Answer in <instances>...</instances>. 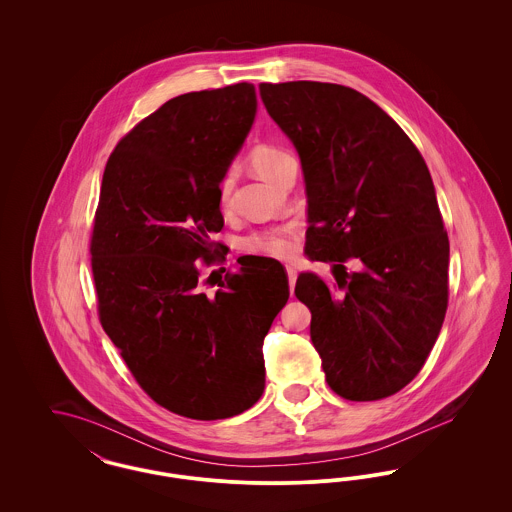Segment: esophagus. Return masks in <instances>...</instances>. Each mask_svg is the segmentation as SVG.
<instances>
[{
  "label": "esophagus",
  "mask_w": 512,
  "mask_h": 512,
  "mask_svg": "<svg viewBox=\"0 0 512 512\" xmlns=\"http://www.w3.org/2000/svg\"><path fill=\"white\" fill-rule=\"evenodd\" d=\"M286 272H288V282H290V292L293 293V288H295V278H297V270L293 267H286Z\"/></svg>",
  "instance_id": "34e87169"
}]
</instances>
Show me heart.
Wrapping results in <instances>:
<instances>
[{"label":"heart","mask_w":512,"mask_h":512,"mask_svg":"<svg viewBox=\"0 0 512 512\" xmlns=\"http://www.w3.org/2000/svg\"><path fill=\"white\" fill-rule=\"evenodd\" d=\"M284 157H288V153L284 149L261 144V146L253 147V151L249 155V161H251V167L255 169V172L268 180L272 171L278 167V163ZM232 186H234L232 174H226L219 184L220 207H228L230 195H232ZM240 247L247 253H253V255L288 259L295 253L297 245H295L293 236L286 234V232H263V234L245 236L244 240L240 242Z\"/></svg>","instance_id":"obj_1"}]
</instances>
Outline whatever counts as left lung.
<instances>
[{"label": "left lung", "instance_id": "1", "mask_svg": "<svg viewBox=\"0 0 512 512\" xmlns=\"http://www.w3.org/2000/svg\"><path fill=\"white\" fill-rule=\"evenodd\" d=\"M299 153L309 203L305 253L332 280L301 272L326 382L349 401L405 388L447 311L449 238L430 171L409 136L361 92L328 82L259 84ZM355 258L360 270L347 273Z\"/></svg>", "mask_w": 512, "mask_h": 512}]
</instances>
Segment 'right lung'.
I'll list each match as a JSON object with an SVG mask.
<instances>
[{"mask_svg":"<svg viewBox=\"0 0 512 512\" xmlns=\"http://www.w3.org/2000/svg\"><path fill=\"white\" fill-rule=\"evenodd\" d=\"M255 113L247 82L169 99L117 144L101 182L90 244L101 326L142 390L195 420L259 401L263 340L290 297L286 270L268 257L201 280L224 259L211 240L224 226L219 184Z\"/></svg>","mask_w":512,"mask_h":512,"instance_id":"add662e5","label":"right lung"}]
</instances>
